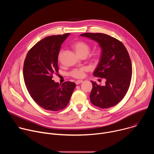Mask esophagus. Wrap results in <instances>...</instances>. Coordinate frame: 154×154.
<instances>
[{"label":"esophagus","mask_w":154,"mask_h":154,"mask_svg":"<svg viewBox=\"0 0 154 154\" xmlns=\"http://www.w3.org/2000/svg\"><path fill=\"white\" fill-rule=\"evenodd\" d=\"M83 82V80H77V81L75 82V84H76V85H79V84L82 83Z\"/></svg>","instance_id":"34e87169"}]
</instances>
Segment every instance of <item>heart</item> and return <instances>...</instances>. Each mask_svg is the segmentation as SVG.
Listing matches in <instances>:
<instances>
[{"mask_svg":"<svg viewBox=\"0 0 154 154\" xmlns=\"http://www.w3.org/2000/svg\"><path fill=\"white\" fill-rule=\"evenodd\" d=\"M72 48L74 49L75 52L80 57H86L89 54L90 51V46L87 42L83 41H77L72 43ZM61 52L59 53L58 58H60ZM91 57L93 59H96L97 57V54H94L91 55ZM88 71V68L86 67H83L80 68H76L73 69L71 72L70 75L76 79H82L83 78L85 75V72Z\"/></svg>","mask_w":154,"mask_h":154,"instance_id":"1","label":"heart"}]
</instances>
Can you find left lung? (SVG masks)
Returning <instances> with one entry per match:
<instances>
[{
  "mask_svg": "<svg viewBox=\"0 0 154 154\" xmlns=\"http://www.w3.org/2000/svg\"><path fill=\"white\" fill-rule=\"evenodd\" d=\"M80 36L97 42L101 48L100 60L93 75L104 78L105 85L100 86L91 81L90 100L101 108L113 106L122 100L130 86L132 67L129 54L120 41L108 35L86 33Z\"/></svg>",
  "mask_w": 154,
  "mask_h": 154,
  "instance_id": "obj_1",
  "label": "left lung"
}]
</instances>
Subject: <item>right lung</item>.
Returning <instances> with one entry per match:
<instances>
[{
  "instance_id": "right-lung-1",
  "label": "right lung",
  "mask_w": 154,
  "mask_h": 154,
  "mask_svg": "<svg viewBox=\"0 0 154 154\" xmlns=\"http://www.w3.org/2000/svg\"><path fill=\"white\" fill-rule=\"evenodd\" d=\"M69 33L52 35L38 42L28 52L24 63L23 75L27 89L34 101L47 110L64 108L75 88L66 82L59 85L52 80L58 72V57L61 46Z\"/></svg>"
}]
</instances>
